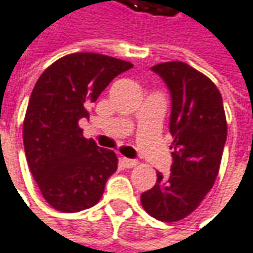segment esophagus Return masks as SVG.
I'll use <instances>...</instances> for the list:
<instances>
[{
  "label": "esophagus",
  "instance_id": "1",
  "mask_svg": "<svg viewBox=\"0 0 253 253\" xmlns=\"http://www.w3.org/2000/svg\"><path fill=\"white\" fill-rule=\"evenodd\" d=\"M122 162H123V165H125L126 168H134V167L137 165V161H134V159H128V158H123V159H122Z\"/></svg>",
  "mask_w": 253,
  "mask_h": 253
}]
</instances>
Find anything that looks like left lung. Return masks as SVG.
<instances>
[{
	"mask_svg": "<svg viewBox=\"0 0 253 253\" xmlns=\"http://www.w3.org/2000/svg\"><path fill=\"white\" fill-rule=\"evenodd\" d=\"M171 91L172 167L158 172L153 188L140 195L145 211L171 223L190 216L217 178L227 123L221 94L214 82L184 62L152 66Z\"/></svg>",
	"mask_w": 253,
	"mask_h": 253,
	"instance_id": "8db88e82",
	"label": "left lung"
}]
</instances>
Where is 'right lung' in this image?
Masks as SVG:
<instances>
[{
  "label": "right lung",
  "instance_id": "1",
  "mask_svg": "<svg viewBox=\"0 0 253 253\" xmlns=\"http://www.w3.org/2000/svg\"><path fill=\"white\" fill-rule=\"evenodd\" d=\"M130 62L100 53H71L52 63L36 82L23 123L29 168L43 198L59 211L95 206L117 171V156L85 139L80 120Z\"/></svg>",
  "mask_w": 253,
  "mask_h": 253
}]
</instances>
